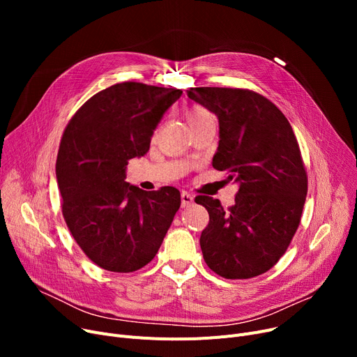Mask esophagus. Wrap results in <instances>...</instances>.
Wrapping results in <instances>:
<instances>
[{"mask_svg":"<svg viewBox=\"0 0 357 357\" xmlns=\"http://www.w3.org/2000/svg\"><path fill=\"white\" fill-rule=\"evenodd\" d=\"M181 201H182V208L185 207H190V205L194 202V195L186 192V191H182L181 192Z\"/></svg>","mask_w":357,"mask_h":357,"instance_id":"obj_1","label":"esophagus"}]
</instances>
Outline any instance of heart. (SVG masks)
<instances>
[{
	"label": "heart",
	"mask_w": 357,
	"mask_h": 357,
	"mask_svg": "<svg viewBox=\"0 0 357 357\" xmlns=\"http://www.w3.org/2000/svg\"><path fill=\"white\" fill-rule=\"evenodd\" d=\"M185 116H186V120H188L191 127H195L198 124L207 123V121H214V117H213L211 112L207 108L199 107V105L190 107L188 109H186Z\"/></svg>",
	"instance_id": "heart-1"
}]
</instances>
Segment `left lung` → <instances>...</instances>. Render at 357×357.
<instances>
[{"label":"left lung","instance_id":"obj_1","mask_svg":"<svg viewBox=\"0 0 357 357\" xmlns=\"http://www.w3.org/2000/svg\"><path fill=\"white\" fill-rule=\"evenodd\" d=\"M188 97L213 111L220 142L213 166L238 182L234 205L198 195L210 214L199 237L205 264L226 279H250L284 256L301 222L308 178L287 117L260 93L199 86Z\"/></svg>","mask_w":357,"mask_h":357}]
</instances>
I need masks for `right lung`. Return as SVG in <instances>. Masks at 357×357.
Returning <instances> with one entry per match:
<instances>
[{
	"label": "right lung",
	"mask_w": 357,
	"mask_h": 357,
	"mask_svg": "<svg viewBox=\"0 0 357 357\" xmlns=\"http://www.w3.org/2000/svg\"><path fill=\"white\" fill-rule=\"evenodd\" d=\"M182 91L142 82L111 85L69 120L56 159L66 226L97 266L135 272L152 260L181 207L174 186L143 191L124 181Z\"/></svg>",
	"instance_id": "obj_1"
}]
</instances>
